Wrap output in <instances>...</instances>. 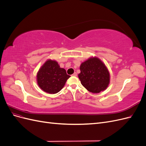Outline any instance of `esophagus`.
Returning <instances> with one entry per match:
<instances>
[{
    "mask_svg": "<svg viewBox=\"0 0 146 146\" xmlns=\"http://www.w3.org/2000/svg\"><path fill=\"white\" fill-rule=\"evenodd\" d=\"M73 76H77V74L76 72H74L73 74H72Z\"/></svg>",
    "mask_w": 146,
    "mask_h": 146,
    "instance_id": "34e87169",
    "label": "esophagus"
}]
</instances>
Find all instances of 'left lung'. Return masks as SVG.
I'll return each mask as SVG.
<instances>
[{"mask_svg":"<svg viewBox=\"0 0 146 146\" xmlns=\"http://www.w3.org/2000/svg\"><path fill=\"white\" fill-rule=\"evenodd\" d=\"M78 74L82 85L92 93H99L107 88L110 74L105 65L98 58H91L82 63Z\"/></svg>","mask_w":146,"mask_h":146,"instance_id":"obj_1","label":"left lung"}]
</instances>
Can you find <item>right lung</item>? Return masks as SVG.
<instances>
[{
	"label": "right lung",
	"mask_w": 146,
	"mask_h": 146,
	"mask_svg": "<svg viewBox=\"0 0 146 146\" xmlns=\"http://www.w3.org/2000/svg\"><path fill=\"white\" fill-rule=\"evenodd\" d=\"M70 77L56 61L48 60L38 72L37 82L44 91L55 94L62 89Z\"/></svg>",
	"instance_id": "1"
}]
</instances>
